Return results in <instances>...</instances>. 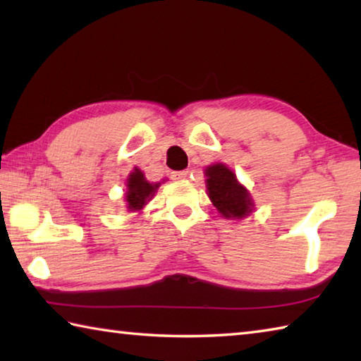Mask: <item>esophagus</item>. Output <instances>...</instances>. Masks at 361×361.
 Instances as JSON below:
<instances>
[{"label": "esophagus", "mask_w": 361, "mask_h": 361, "mask_svg": "<svg viewBox=\"0 0 361 361\" xmlns=\"http://www.w3.org/2000/svg\"><path fill=\"white\" fill-rule=\"evenodd\" d=\"M172 178L173 180H186L188 172H186V170H183V172H172Z\"/></svg>", "instance_id": "obj_1"}]
</instances>
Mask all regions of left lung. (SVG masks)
Returning a JSON list of instances; mask_svg holds the SVG:
<instances>
[{
  "label": "left lung",
  "mask_w": 361,
  "mask_h": 361,
  "mask_svg": "<svg viewBox=\"0 0 361 361\" xmlns=\"http://www.w3.org/2000/svg\"><path fill=\"white\" fill-rule=\"evenodd\" d=\"M207 195L226 219H243L255 212V200L248 189L237 180L226 164L218 162L207 166L205 170Z\"/></svg>",
  "instance_id": "1"
}]
</instances>
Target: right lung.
<instances>
[{
  "mask_svg": "<svg viewBox=\"0 0 361 361\" xmlns=\"http://www.w3.org/2000/svg\"><path fill=\"white\" fill-rule=\"evenodd\" d=\"M159 186H161V181L149 183L142 170L138 167L133 169L126 181L124 202L127 212H142L145 205L154 197Z\"/></svg>",
  "mask_w": 361,
  "mask_h": 361,
  "instance_id": "add662e5",
  "label": "right lung"
}]
</instances>
